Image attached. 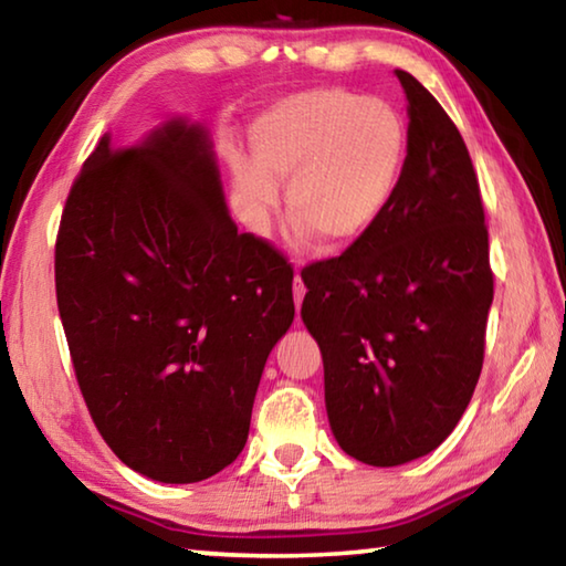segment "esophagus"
Here are the masks:
<instances>
[{
  "mask_svg": "<svg viewBox=\"0 0 566 566\" xmlns=\"http://www.w3.org/2000/svg\"><path fill=\"white\" fill-rule=\"evenodd\" d=\"M294 304H296V312H300V306H302V300H304V294H306V286H304V282H302V276H300V272L294 274Z\"/></svg>",
  "mask_w": 566,
  "mask_h": 566,
  "instance_id": "1",
  "label": "esophagus"
}]
</instances>
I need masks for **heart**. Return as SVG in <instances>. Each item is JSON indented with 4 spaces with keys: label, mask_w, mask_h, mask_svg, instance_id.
I'll use <instances>...</instances> for the list:
<instances>
[{
    "label": "heart",
    "mask_w": 566,
    "mask_h": 566,
    "mask_svg": "<svg viewBox=\"0 0 566 566\" xmlns=\"http://www.w3.org/2000/svg\"><path fill=\"white\" fill-rule=\"evenodd\" d=\"M253 161L234 167L237 199L264 224L286 187L292 222L322 249H347L377 229L395 205L409 157L397 107L344 90H314L276 102L249 129Z\"/></svg>",
    "instance_id": "heart-1"
}]
</instances>
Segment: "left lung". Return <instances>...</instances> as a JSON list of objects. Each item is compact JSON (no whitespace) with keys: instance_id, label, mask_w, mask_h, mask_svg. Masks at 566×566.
<instances>
[{"instance_id":"8db88e82","label":"left lung","mask_w":566,"mask_h":566,"mask_svg":"<svg viewBox=\"0 0 566 566\" xmlns=\"http://www.w3.org/2000/svg\"><path fill=\"white\" fill-rule=\"evenodd\" d=\"M409 157L387 217L302 270V319L324 361L332 432L349 457L397 467L452 434L482 375L494 296L482 195L462 134L397 70Z\"/></svg>"}]
</instances>
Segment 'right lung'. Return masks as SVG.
<instances>
[{"mask_svg": "<svg viewBox=\"0 0 566 566\" xmlns=\"http://www.w3.org/2000/svg\"><path fill=\"white\" fill-rule=\"evenodd\" d=\"M292 280L280 249L237 232L202 127L104 134L66 197L54 282L76 385L124 464L191 484L234 462Z\"/></svg>", "mask_w": 566, "mask_h": 566, "instance_id": "add662e5", "label": "right lung"}]
</instances>
